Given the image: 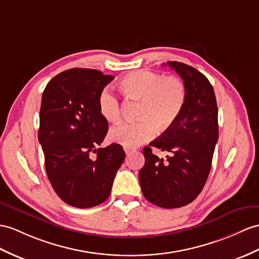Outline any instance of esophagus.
Here are the masks:
<instances>
[{
  "mask_svg": "<svg viewBox=\"0 0 259 259\" xmlns=\"http://www.w3.org/2000/svg\"><path fill=\"white\" fill-rule=\"evenodd\" d=\"M124 150H125V153H126V155H130L132 151H133V149L132 148H130V147H124Z\"/></svg>",
  "mask_w": 259,
  "mask_h": 259,
  "instance_id": "1",
  "label": "esophagus"
}]
</instances>
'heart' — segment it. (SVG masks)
<instances>
[{
    "mask_svg": "<svg viewBox=\"0 0 259 259\" xmlns=\"http://www.w3.org/2000/svg\"><path fill=\"white\" fill-rule=\"evenodd\" d=\"M118 87L125 98L140 102L137 122L121 123L110 131L111 140L125 147H137L151 140L156 128H169L185 108L187 89L178 77L138 70L126 74ZM99 112L108 122H117L121 116L118 99L110 91H103L99 98Z\"/></svg>",
    "mask_w": 259,
    "mask_h": 259,
    "instance_id": "heart-1",
    "label": "heart"
}]
</instances>
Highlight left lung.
Here are the masks:
<instances>
[{"mask_svg":"<svg viewBox=\"0 0 259 259\" xmlns=\"http://www.w3.org/2000/svg\"><path fill=\"white\" fill-rule=\"evenodd\" d=\"M167 65L184 80L186 104L176 123L143 149L145 165L138 177L144 197L150 203L176 209L198 197L210 174L219 138L218 105L204 74L182 62L168 61ZM151 147L170 155L166 160L159 159Z\"/></svg>","mask_w":259,"mask_h":259,"instance_id":"obj_1","label":"left lung"}]
</instances>
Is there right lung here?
<instances>
[{
    "label": "right lung",
    "mask_w": 259,
    "mask_h": 259,
    "mask_svg": "<svg viewBox=\"0 0 259 259\" xmlns=\"http://www.w3.org/2000/svg\"><path fill=\"white\" fill-rule=\"evenodd\" d=\"M113 79L94 69H69L42 92L38 141L48 179L64 202L80 209L109 198L125 158L119 144L98 148L109 128L99 112V98Z\"/></svg>",
    "instance_id": "1"
}]
</instances>
